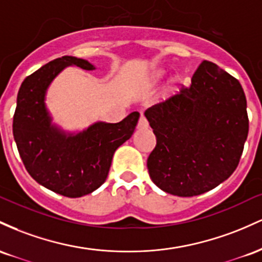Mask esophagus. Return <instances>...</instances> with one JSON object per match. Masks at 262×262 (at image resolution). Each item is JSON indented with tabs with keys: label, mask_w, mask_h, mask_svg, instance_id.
<instances>
[{
	"label": "esophagus",
	"mask_w": 262,
	"mask_h": 262,
	"mask_svg": "<svg viewBox=\"0 0 262 262\" xmlns=\"http://www.w3.org/2000/svg\"><path fill=\"white\" fill-rule=\"evenodd\" d=\"M139 126L140 128H147L148 127V120L146 119V116L143 115V114H141V116H140V120H139Z\"/></svg>",
	"instance_id": "1"
}]
</instances>
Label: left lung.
<instances>
[{"label": "left lung", "mask_w": 262, "mask_h": 262, "mask_svg": "<svg viewBox=\"0 0 262 262\" xmlns=\"http://www.w3.org/2000/svg\"><path fill=\"white\" fill-rule=\"evenodd\" d=\"M145 115L157 140L147 168L164 192L203 194L236 169L249 132L246 98L239 80L216 64L203 60L189 86Z\"/></svg>", "instance_id": "8db88e82"}]
</instances>
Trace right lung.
<instances>
[{
	"mask_svg": "<svg viewBox=\"0 0 262 262\" xmlns=\"http://www.w3.org/2000/svg\"><path fill=\"white\" fill-rule=\"evenodd\" d=\"M67 66L95 69L75 57L58 58L23 80L13 115V137L26 169L34 181L69 198L89 194L106 181L114 152L131 137L140 114L117 123L98 122L76 136L51 126L44 106L46 90Z\"/></svg>",
	"mask_w": 262,
	"mask_h": 262,
	"instance_id": "obj_1",
	"label": "right lung"
}]
</instances>
